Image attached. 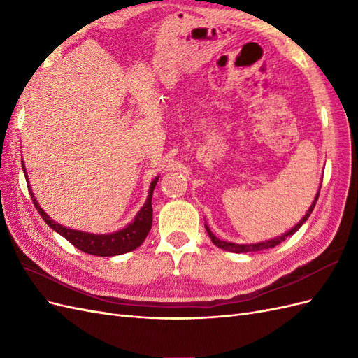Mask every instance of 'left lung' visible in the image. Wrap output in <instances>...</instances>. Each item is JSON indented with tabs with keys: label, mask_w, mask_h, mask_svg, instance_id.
<instances>
[{
	"label": "left lung",
	"mask_w": 358,
	"mask_h": 358,
	"mask_svg": "<svg viewBox=\"0 0 358 358\" xmlns=\"http://www.w3.org/2000/svg\"><path fill=\"white\" fill-rule=\"evenodd\" d=\"M320 189H321V187H320ZM318 197H320V191L317 192V196H315V200L312 201V204H310V208H309V210L306 212V215L303 216L301 218V221L296 225V227H292V229L289 230V231H287L285 234H282V236H279V237H275V239H270V241H266V242H259V243H251V245H237V243H231V242H225V241H220L218 237H216L212 231H210V229L208 225L204 224V227H206V231L209 233V237H210V241L213 242V245L215 246H218V248H221V249H225V251H230V252H236V254H241V252H255V251H263V249H268V248H275L276 245H279L280 242H284L287 237H289V236H292L294 234L300 227L306 222V220L309 218L310 216V213H312V210H313V208H315V204H317V201H318Z\"/></svg>",
	"instance_id": "left-lung-1"
}]
</instances>
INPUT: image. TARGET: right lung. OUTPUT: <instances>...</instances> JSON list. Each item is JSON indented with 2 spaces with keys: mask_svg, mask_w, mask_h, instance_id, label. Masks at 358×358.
Segmentation results:
<instances>
[{
  "mask_svg": "<svg viewBox=\"0 0 358 358\" xmlns=\"http://www.w3.org/2000/svg\"><path fill=\"white\" fill-rule=\"evenodd\" d=\"M22 169L28 183V176H27L24 164H22ZM158 178L159 176H157L152 182H150L149 196L143 204V208L140 209L138 213L136 215L134 221L131 224H128L125 229L110 234H92V233L67 229V227H64L50 220V216L40 208L38 203L36 201V197L32 196V192H31V199L36 206L37 212L43 218V221H45L52 230H55L58 234L66 237L73 246L80 249L82 252L96 255V257L121 255V254L133 251V249L142 245L143 241L146 239L148 233L150 231V227H152V194L158 182Z\"/></svg>",
  "mask_w": 358,
  "mask_h": 358,
  "instance_id": "obj_1",
  "label": "right lung"
}]
</instances>
